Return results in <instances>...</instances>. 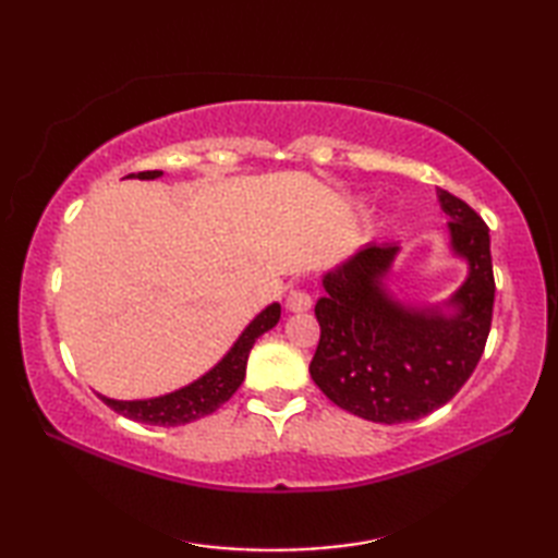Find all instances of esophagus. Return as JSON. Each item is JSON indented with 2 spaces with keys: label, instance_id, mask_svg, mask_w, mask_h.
Segmentation results:
<instances>
[{
  "label": "esophagus",
  "instance_id": "1",
  "mask_svg": "<svg viewBox=\"0 0 558 558\" xmlns=\"http://www.w3.org/2000/svg\"><path fill=\"white\" fill-rule=\"evenodd\" d=\"M312 292L304 290V288H292L288 292V310L290 312H306L312 310Z\"/></svg>",
  "mask_w": 558,
  "mask_h": 558
}]
</instances>
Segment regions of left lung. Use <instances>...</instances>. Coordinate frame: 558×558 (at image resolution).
Listing matches in <instances>:
<instances>
[{
  "label": "left lung",
  "instance_id": "obj_1",
  "mask_svg": "<svg viewBox=\"0 0 558 558\" xmlns=\"http://www.w3.org/2000/svg\"><path fill=\"white\" fill-rule=\"evenodd\" d=\"M450 244L470 276L450 298L453 316L410 310L384 290L396 244H366L326 272L316 302L322 338L310 372L338 408L362 420L400 424L444 408L475 372L494 314L489 228L465 201L438 189Z\"/></svg>",
  "mask_w": 558,
  "mask_h": 558
}]
</instances>
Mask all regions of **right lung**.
<instances>
[{
	"mask_svg": "<svg viewBox=\"0 0 558 558\" xmlns=\"http://www.w3.org/2000/svg\"><path fill=\"white\" fill-rule=\"evenodd\" d=\"M160 174H162L160 170H146L129 177H138V180H156ZM278 322H280V304L266 306V310L244 328V333L234 342L232 350L225 354V357L213 366L206 376H201L198 381L174 390V393L150 398V400H112L105 396H100V400L129 420L156 424V426H180L186 422H194L198 417H206V414L216 412L222 402H228L234 396V390L242 386L248 352H252L256 338L264 336L266 330H270Z\"/></svg>",
	"mask_w": 558,
	"mask_h": 558,
	"instance_id": "right-lung-1",
	"label": "right lung"
}]
</instances>
